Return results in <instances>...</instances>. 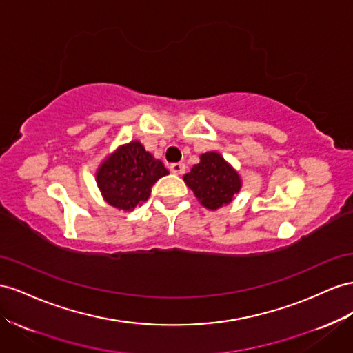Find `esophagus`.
Wrapping results in <instances>:
<instances>
[{
  "instance_id": "obj_1",
  "label": "esophagus",
  "mask_w": 353,
  "mask_h": 353,
  "mask_svg": "<svg viewBox=\"0 0 353 353\" xmlns=\"http://www.w3.org/2000/svg\"><path fill=\"white\" fill-rule=\"evenodd\" d=\"M169 169H170V172H172V174L181 175V174L185 172V165L184 163H172L169 166Z\"/></svg>"
}]
</instances>
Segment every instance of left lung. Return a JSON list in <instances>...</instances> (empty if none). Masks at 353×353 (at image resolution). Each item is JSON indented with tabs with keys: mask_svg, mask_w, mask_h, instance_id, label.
Segmentation results:
<instances>
[{
	"mask_svg": "<svg viewBox=\"0 0 353 353\" xmlns=\"http://www.w3.org/2000/svg\"><path fill=\"white\" fill-rule=\"evenodd\" d=\"M184 181L208 209L230 203L233 196L241 190L239 175L218 153L200 156V163L184 175Z\"/></svg>",
	"mask_w": 353,
	"mask_h": 353,
	"instance_id": "1",
	"label": "left lung"
}]
</instances>
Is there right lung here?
<instances>
[{
    "mask_svg": "<svg viewBox=\"0 0 353 353\" xmlns=\"http://www.w3.org/2000/svg\"><path fill=\"white\" fill-rule=\"evenodd\" d=\"M168 169L156 160L141 142L120 147L98 169L97 179L107 202L123 211H132L150 197L151 187L168 175Z\"/></svg>",
    "mask_w": 353,
    "mask_h": 353,
    "instance_id": "right-lung-1",
    "label": "right lung"
}]
</instances>
